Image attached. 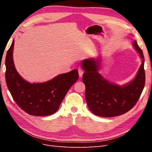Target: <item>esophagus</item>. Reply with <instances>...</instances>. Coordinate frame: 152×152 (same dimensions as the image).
Here are the masks:
<instances>
[{"label": "esophagus", "instance_id": "1", "mask_svg": "<svg viewBox=\"0 0 152 152\" xmlns=\"http://www.w3.org/2000/svg\"><path fill=\"white\" fill-rule=\"evenodd\" d=\"M83 73H84V71L83 70H82V69L79 68V75L80 77H82V75H83Z\"/></svg>", "mask_w": 152, "mask_h": 152}]
</instances>
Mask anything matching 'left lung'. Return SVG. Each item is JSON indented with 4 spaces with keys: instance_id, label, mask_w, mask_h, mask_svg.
<instances>
[{
    "instance_id": "left-lung-1",
    "label": "left lung",
    "mask_w": 152,
    "mask_h": 152,
    "mask_svg": "<svg viewBox=\"0 0 152 152\" xmlns=\"http://www.w3.org/2000/svg\"><path fill=\"white\" fill-rule=\"evenodd\" d=\"M126 38L132 39L130 37ZM132 43L142 63L134 79L123 86L110 82L99 73L101 57L82 61L81 66L85 72L82 80L86 86V102L90 111L96 115L103 117L121 115L129 111L138 101L145 83V59L136 40H133Z\"/></svg>"
}]
</instances>
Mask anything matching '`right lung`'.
<instances>
[{"label": "right lung", "instance_id": "obj_1", "mask_svg": "<svg viewBox=\"0 0 152 152\" xmlns=\"http://www.w3.org/2000/svg\"><path fill=\"white\" fill-rule=\"evenodd\" d=\"M15 40L6 57V81L12 98L26 113L48 116L57 112L69 89L79 79L77 69L42 83H30L18 73L13 61Z\"/></svg>", "mask_w": 152, "mask_h": 152}]
</instances>
